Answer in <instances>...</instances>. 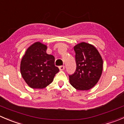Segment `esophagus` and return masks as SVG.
<instances>
[{
	"label": "esophagus",
	"instance_id": "1",
	"mask_svg": "<svg viewBox=\"0 0 124 124\" xmlns=\"http://www.w3.org/2000/svg\"><path fill=\"white\" fill-rule=\"evenodd\" d=\"M59 70H61V71H63V70H65V66L61 65L60 66V67H59Z\"/></svg>",
	"mask_w": 124,
	"mask_h": 124
}]
</instances>
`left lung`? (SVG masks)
<instances>
[{
  "instance_id": "8db88e82",
  "label": "left lung",
  "mask_w": 124,
  "mask_h": 124,
  "mask_svg": "<svg viewBox=\"0 0 124 124\" xmlns=\"http://www.w3.org/2000/svg\"><path fill=\"white\" fill-rule=\"evenodd\" d=\"M76 53V69L70 74V84L77 90L85 91L93 87L100 78L102 59L92 45L81 42L74 47Z\"/></svg>"
}]
</instances>
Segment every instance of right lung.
<instances>
[{
    "mask_svg": "<svg viewBox=\"0 0 124 124\" xmlns=\"http://www.w3.org/2000/svg\"><path fill=\"white\" fill-rule=\"evenodd\" d=\"M47 46L35 42L27 48L21 61L22 76L33 89H42L50 84L59 69L54 65V57L46 53Z\"/></svg>",
    "mask_w": 124,
    "mask_h": 124,
    "instance_id": "right-lung-1",
    "label": "right lung"
}]
</instances>
